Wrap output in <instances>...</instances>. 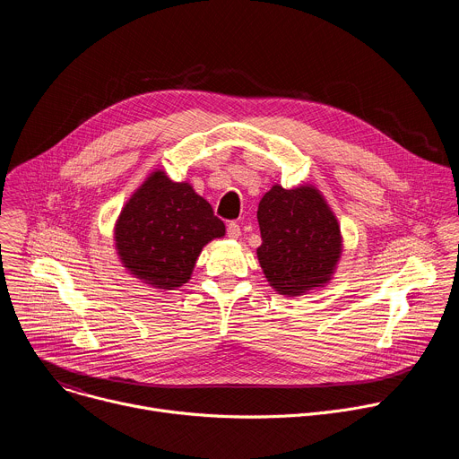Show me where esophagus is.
<instances>
[{
	"mask_svg": "<svg viewBox=\"0 0 459 459\" xmlns=\"http://www.w3.org/2000/svg\"><path fill=\"white\" fill-rule=\"evenodd\" d=\"M227 236H229L230 239H238V238L241 236V229H239V225H238L236 221H230V223L227 225Z\"/></svg>",
	"mask_w": 459,
	"mask_h": 459,
	"instance_id": "34e87169",
	"label": "esophagus"
}]
</instances>
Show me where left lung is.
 <instances>
[{
  "instance_id": "left-lung-1",
  "label": "left lung",
  "mask_w": 459,
  "mask_h": 459,
  "mask_svg": "<svg viewBox=\"0 0 459 459\" xmlns=\"http://www.w3.org/2000/svg\"><path fill=\"white\" fill-rule=\"evenodd\" d=\"M261 245L255 254L269 285L281 296L325 287L343 252L340 223L314 185L273 188L257 207Z\"/></svg>"
}]
</instances>
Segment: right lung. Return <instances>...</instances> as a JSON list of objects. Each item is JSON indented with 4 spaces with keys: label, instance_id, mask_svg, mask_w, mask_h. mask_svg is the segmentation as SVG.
<instances>
[{
    "label": "right lung",
    "instance_id": "obj_1",
    "mask_svg": "<svg viewBox=\"0 0 459 459\" xmlns=\"http://www.w3.org/2000/svg\"><path fill=\"white\" fill-rule=\"evenodd\" d=\"M225 236V223L190 183L152 170L114 225L125 271L152 289L176 290L192 276L204 247Z\"/></svg>",
    "mask_w": 459,
    "mask_h": 459
}]
</instances>
